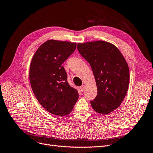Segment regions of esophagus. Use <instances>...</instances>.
<instances>
[{"label": "esophagus", "instance_id": "34e87169", "mask_svg": "<svg viewBox=\"0 0 153 153\" xmlns=\"http://www.w3.org/2000/svg\"><path fill=\"white\" fill-rule=\"evenodd\" d=\"M80 89L81 90L82 92L84 91V89H85V85H82V86H80Z\"/></svg>", "mask_w": 153, "mask_h": 153}]
</instances>
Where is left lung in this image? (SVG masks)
<instances>
[{
    "label": "left lung",
    "instance_id": "1",
    "mask_svg": "<svg viewBox=\"0 0 153 153\" xmlns=\"http://www.w3.org/2000/svg\"><path fill=\"white\" fill-rule=\"evenodd\" d=\"M77 49L89 63L98 89L91 101L96 112L107 114L117 108L126 96L129 86L128 64L119 49L103 41L78 43Z\"/></svg>",
    "mask_w": 153,
    "mask_h": 153
}]
</instances>
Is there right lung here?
<instances>
[{
  "mask_svg": "<svg viewBox=\"0 0 153 153\" xmlns=\"http://www.w3.org/2000/svg\"><path fill=\"white\" fill-rule=\"evenodd\" d=\"M76 48V43L48 40L32 59L29 71L32 89L39 103L54 115L69 114L78 98L77 90L68 84L62 66Z\"/></svg>",
  "mask_w": 153,
  "mask_h": 153,
  "instance_id": "obj_1",
  "label": "right lung"
}]
</instances>
